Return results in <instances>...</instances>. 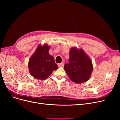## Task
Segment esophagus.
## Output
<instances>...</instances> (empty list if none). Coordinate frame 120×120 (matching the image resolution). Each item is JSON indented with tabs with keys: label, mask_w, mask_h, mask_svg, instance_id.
<instances>
[{
	"label": "esophagus",
	"mask_w": 120,
	"mask_h": 120,
	"mask_svg": "<svg viewBox=\"0 0 120 120\" xmlns=\"http://www.w3.org/2000/svg\"><path fill=\"white\" fill-rule=\"evenodd\" d=\"M64 63H61L60 64H58V66H59V67H64Z\"/></svg>",
	"instance_id": "obj_1"
}]
</instances>
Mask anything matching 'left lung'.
Listing matches in <instances>:
<instances>
[{
    "label": "left lung",
    "instance_id": "obj_1",
    "mask_svg": "<svg viewBox=\"0 0 120 120\" xmlns=\"http://www.w3.org/2000/svg\"><path fill=\"white\" fill-rule=\"evenodd\" d=\"M64 69L72 82L81 83L90 79L93 64L91 60L82 49L72 48L70 51L68 63L64 64Z\"/></svg>",
    "mask_w": 120,
    "mask_h": 120
}]
</instances>
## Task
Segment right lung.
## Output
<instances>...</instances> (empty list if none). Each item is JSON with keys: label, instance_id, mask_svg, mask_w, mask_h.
I'll return each instance as SVG.
<instances>
[{"label": "right lung", "instance_id": "add662e5", "mask_svg": "<svg viewBox=\"0 0 120 120\" xmlns=\"http://www.w3.org/2000/svg\"><path fill=\"white\" fill-rule=\"evenodd\" d=\"M48 45H38L37 50L29 60L28 68L31 75L38 79H46L53 71L58 68L54 57L49 53Z\"/></svg>", "mask_w": 120, "mask_h": 120}]
</instances>
